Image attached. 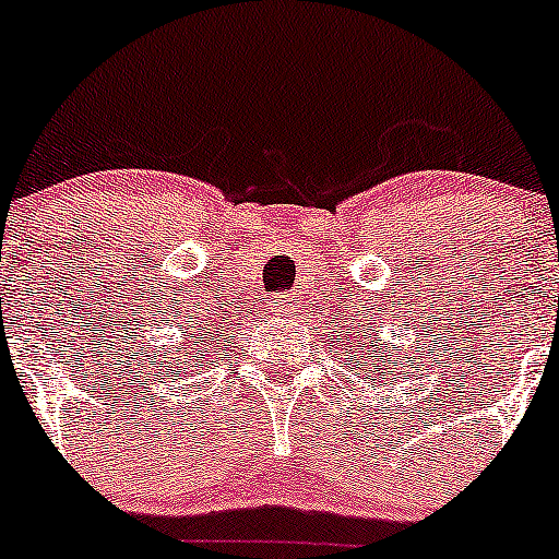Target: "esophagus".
<instances>
[{
	"mask_svg": "<svg viewBox=\"0 0 559 559\" xmlns=\"http://www.w3.org/2000/svg\"><path fill=\"white\" fill-rule=\"evenodd\" d=\"M287 306H290V304H287Z\"/></svg>",
	"mask_w": 559,
	"mask_h": 559,
	"instance_id": "1",
	"label": "esophagus"
}]
</instances>
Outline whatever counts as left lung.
<instances>
[{"instance_id":"1","label":"left lung","mask_w":559,"mask_h":559,"mask_svg":"<svg viewBox=\"0 0 559 559\" xmlns=\"http://www.w3.org/2000/svg\"><path fill=\"white\" fill-rule=\"evenodd\" d=\"M373 370H376V373H378V370H386V373H389V368H381V362H376ZM392 373H394V370H392ZM378 381H381V376H378Z\"/></svg>"}]
</instances>
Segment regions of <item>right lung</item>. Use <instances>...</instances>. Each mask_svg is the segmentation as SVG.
<instances>
[{"instance_id": "1", "label": "right lung", "mask_w": 559, "mask_h": 559, "mask_svg": "<svg viewBox=\"0 0 559 559\" xmlns=\"http://www.w3.org/2000/svg\"><path fill=\"white\" fill-rule=\"evenodd\" d=\"M191 338H194V333H191ZM194 344H200V341H194Z\"/></svg>"}]
</instances>
